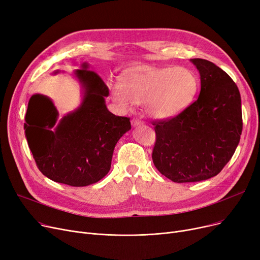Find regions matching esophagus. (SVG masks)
Returning a JSON list of instances; mask_svg holds the SVG:
<instances>
[{
    "instance_id": "34e87169",
    "label": "esophagus",
    "mask_w": 260,
    "mask_h": 260,
    "mask_svg": "<svg viewBox=\"0 0 260 260\" xmlns=\"http://www.w3.org/2000/svg\"><path fill=\"white\" fill-rule=\"evenodd\" d=\"M132 124H133L134 126L140 125V124H143V121L140 120V119H137V118H134V119L132 120Z\"/></svg>"
}]
</instances>
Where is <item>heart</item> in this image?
<instances>
[{
	"mask_svg": "<svg viewBox=\"0 0 260 260\" xmlns=\"http://www.w3.org/2000/svg\"><path fill=\"white\" fill-rule=\"evenodd\" d=\"M198 86L196 75L187 68L138 66L123 74L112 98L123 108L132 102L144 104L152 117L169 119L192 103Z\"/></svg>",
	"mask_w": 260,
	"mask_h": 260,
	"instance_id": "obj_1",
	"label": "heart"
}]
</instances>
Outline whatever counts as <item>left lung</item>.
<instances>
[{
    "label": "left lung",
    "instance_id": "obj_1",
    "mask_svg": "<svg viewBox=\"0 0 260 260\" xmlns=\"http://www.w3.org/2000/svg\"><path fill=\"white\" fill-rule=\"evenodd\" d=\"M192 62L200 74L198 98L179 115L152 122L154 165L177 183L219 174L234 155L242 132L241 98L235 82L208 60Z\"/></svg>",
    "mask_w": 260,
    "mask_h": 260
}]
</instances>
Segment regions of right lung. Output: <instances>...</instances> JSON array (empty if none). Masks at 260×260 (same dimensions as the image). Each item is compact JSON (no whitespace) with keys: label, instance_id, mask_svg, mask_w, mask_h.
I'll return each mask as SVG.
<instances>
[{"label":"right lung","instance_id":"right-lung-1","mask_svg":"<svg viewBox=\"0 0 260 260\" xmlns=\"http://www.w3.org/2000/svg\"><path fill=\"white\" fill-rule=\"evenodd\" d=\"M85 92L76 112L58 119L52 102L34 94L28 102L24 129L30 152L40 172L54 182L86 186L102 179L111 170L118 140L131 129L128 117L108 111L104 97L108 87L98 74L87 70L76 72Z\"/></svg>","mask_w":260,"mask_h":260}]
</instances>
